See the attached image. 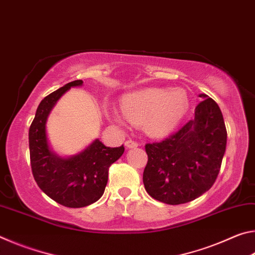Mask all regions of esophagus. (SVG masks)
I'll return each mask as SVG.
<instances>
[{"mask_svg": "<svg viewBox=\"0 0 255 255\" xmlns=\"http://www.w3.org/2000/svg\"><path fill=\"white\" fill-rule=\"evenodd\" d=\"M125 145H126L127 148H136V147H138V146H139V144H138L137 141H133L131 139L127 140L126 143H125Z\"/></svg>", "mask_w": 255, "mask_h": 255, "instance_id": "obj_1", "label": "esophagus"}]
</instances>
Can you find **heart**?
Returning <instances> with one entry per match:
<instances>
[{
  "label": "heart",
  "mask_w": 255,
  "mask_h": 255,
  "mask_svg": "<svg viewBox=\"0 0 255 255\" xmlns=\"http://www.w3.org/2000/svg\"><path fill=\"white\" fill-rule=\"evenodd\" d=\"M124 114L111 110V118L124 125L126 119L133 125L143 124L152 137L169 135L179 126L189 108V99L182 89L148 88L131 92L122 99Z\"/></svg>",
  "instance_id": "obj_1"
}]
</instances>
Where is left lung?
Here are the masks:
<instances>
[{
  "instance_id": "obj_1",
  "label": "left lung",
  "mask_w": 255,
  "mask_h": 255,
  "mask_svg": "<svg viewBox=\"0 0 255 255\" xmlns=\"http://www.w3.org/2000/svg\"><path fill=\"white\" fill-rule=\"evenodd\" d=\"M199 97L195 118L165 140L145 146V189L164 204L197 199L213 187L221 170L227 141L223 114L207 94Z\"/></svg>"
}]
</instances>
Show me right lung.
Instances as JSON below:
<instances>
[{
    "label": "right lung",
    "mask_w": 255,
    "mask_h": 255,
    "mask_svg": "<svg viewBox=\"0 0 255 255\" xmlns=\"http://www.w3.org/2000/svg\"><path fill=\"white\" fill-rule=\"evenodd\" d=\"M82 85V80L70 82L41 100L29 129L30 161L38 187L51 199L70 208H81L100 199L109 166L125 150L124 145L107 147L98 138L71 156H60L50 147L46 128L51 110L63 94Z\"/></svg>",
    "instance_id": "obj_1"
}]
</instances>
